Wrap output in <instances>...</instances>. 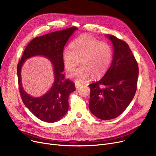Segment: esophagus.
<instances>
[{"label":"esophagus","instance_id":"obj_1","mask_svg":"<svg viewBox=\"0 0 156 156\" xmlns=\"http://www.w3.org/2000/svg\"><path fill=\"white\" fill-rule=\"evenodd\" d=\"M81 84H78V83H75V87H76V89L79 88L80 87V86H81Z\"/></svg>","mask_w":156,"mask_h":156}]
</instances>
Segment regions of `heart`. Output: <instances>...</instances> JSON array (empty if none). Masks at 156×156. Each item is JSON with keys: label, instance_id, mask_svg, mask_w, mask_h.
Segmentation results:
<instances>
[{"label": "heart", "instance_id": "obj_1", "mask_svg": "<svg viewBox=\"0 0 156 156\" xmlns=\"http://www.w3.org/2000/svg\"><path fill=\"white\" fill-rule=\"evenodd\" d=\"M112 55L109 44L89 35H82L73 41L71 48L64 49L62 59L69 71L75 69L81 59L82 65L69 75L80 84L85 82L93 75L95 78L104 75L112 62Z\"/></svg>", "mask_w": 156, "mask_h": 156}]
</instances>
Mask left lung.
Instances as JSON below:
<instances>
[{"label": "left lung", "mask_w": 156, "mask_h": 156, "mask_svg": "<svg viewBox=\"0 0 156 156\" xmlns=\"http://www.w3.org/2000/svg\"><path fill=\"white\" fill-rule=\"evenodd\" d=\"M113 45L111 65L104 76L90 84L89 109L102 120L116 118L133 100L137 88L138 67L135 57L125 41L108 35Z\"/></svg>", "instance_id": "left-lung-1"}]
</instances>
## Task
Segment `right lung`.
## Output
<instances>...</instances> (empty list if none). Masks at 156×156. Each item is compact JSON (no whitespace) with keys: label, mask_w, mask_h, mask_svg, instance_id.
Wrapping results in <instances>:
<instances>
[{"label":"right lung","mask_w":156,"mask_h":156,"mask_svg":"<svg viewBox=\"0 0 156 156\" xmlns=\"http://www.w3.org/2000/svg\"><path fill=\"white\" fill-rule=\"evenodd\" d=\"M76 30V27H73L33 39L24 49L18 64L17 73L21 99L27 108L43 121L56 122L64 117L68 111L69 96L76 88L74 83L66 79L62 74L64 69L62 52L66 43ZM36 55H42L50 60L55 73V82L51 90L40 98H34L24 91L20 78V69L24 61Z\"/></svg>","instance_id":"add662e5"}]
</instances>
